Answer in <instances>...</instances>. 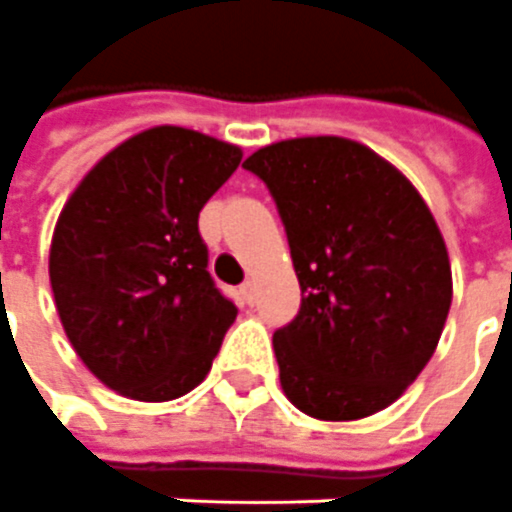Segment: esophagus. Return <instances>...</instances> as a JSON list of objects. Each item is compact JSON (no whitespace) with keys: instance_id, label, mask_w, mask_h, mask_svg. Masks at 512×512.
I'll use <instances>...</instances> for the list:
<instances>
[{"instance_id":"1","label":"esophagus","mask_w":512,"mask_h":512,"mask_svg":"<svg viewBox=\"0 0 512 512\" xmlns=\"http://www.w3.org/2000/svg\"><path fill=\"white\" fill-rule=\"evenodd\" d=\"M239 295H242L245 303H253V300H256V284H253V281H245V284L239 286Z\"/></svg>"}]
</instances>
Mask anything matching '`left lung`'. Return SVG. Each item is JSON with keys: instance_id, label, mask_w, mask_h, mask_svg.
<instances>
[{"instance_id": "obj_1", "label": "left lung", "mask_w": 512, "mask_h": 512, "mask_svg": "<svg viewBox=\"0 0 512 512\" xmlns=\"http://www.w3.org/2000/svg\"><path fill=\"white\" fill-rule=\"evenodd\" d=\"M273 195L300 311L273 336L284 394L314 419L389 408L436 350L452 270L436 220L386 159L344 137H297L245 159Z\"/></svg>"}]
</instances>
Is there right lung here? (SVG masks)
Returning a JSON list of instances; mask_svg holds the SVG:
<instances>
[{
  "label": "right lung",
  "instance_id": "right-lung-1",
  "mask_svg": "<svg viewBox=\"0 0 512 512\" xmlns=\"http://www.w3.org/2000/svg\"><path fill=\"white\" fill-rule=\"evenodd\" d=\"M242 151L157 126L112 148L60 212L54 303L90 372L143 402L176 400L212 369L237 317L209 275L198 215Z\"/></svg>",
  "mask_w": 512,
  "mask_h": 512
}]
</instances>
